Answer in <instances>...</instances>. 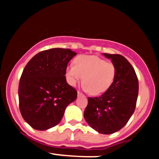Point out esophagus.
I'll return each mask as SVG.
<instances>
[{"mask_svg":"<svg viewBox=\"0 0 159 159\" xmlns=\"http://www.w3.org/2000/svg\"><path fill=\"white\" fill-rule=\"evenodd\" d=\"M78 97H81V96L84 97V95L82 94L81 92H79V91H78Z\"/></svg>","mask_w":159,"mask_h":159,"instance_id":"obj_1","label":"esophagus"}]
</instances>
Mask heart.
<instances>
[{
    "label": "heart",
    "mask_w": 159,
    "mask_h": 159,
    "mask_svg": "<svg viewBox=\"0 0 159 159\" xmlns=\"http://www.w3.org/2000/svg\"><path fill=\"white\" fill-rule=\"evenodd\" d=\"M75 66L66 68V76L72 86L83 79L84 89L93 96L102 94L113 84L116 77L114 63L93 55H81L74 61Z\"/></svg>",
    "instance_id": "heart-1"
}]
</instances>
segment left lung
Here are the masks:
<instances>
[{
	"label": "left lung",
	"mask_w": 159,
	"mask_h": 159,
	"mask_svg": "<svg viewBox=\"0 0 159 159\" xmlns=\"http://www.w3.org/2000/svg\"><path fill=\"white\" fill-rule=\"evenodd\" d=\"M116 66L113 84L98 97H89L84 116L89 125L101 134L120 130L135 110L138 96V79L134 68L120 54L103 53Z\"/></svg>",
	"instance_id": "obj_1"
}]
</instances>
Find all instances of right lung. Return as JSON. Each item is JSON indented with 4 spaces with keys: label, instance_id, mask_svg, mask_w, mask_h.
I'll return each instance as SVG.
<instances>
[{
    "label": "right lung",
    "instance_id": "1",
    "mask_svg": "<svg viewBox=\"0 0 159 159\" xmlns=\"http://www.w3.org/2000/svg\"><path fill=\"white\" fill-rule=\"evenodd\" d=\"M76 54L68 48L43 51L24 69L19 85V109L34 129L44 131L57 125L66 107L77 98V91L65 76L69 62Z\"/></svg>",
    "mask_w": 159,
    "mask_h": 159
}]
</instances>
